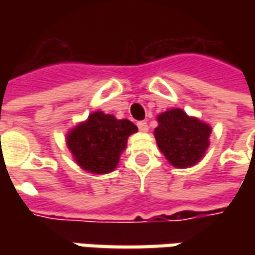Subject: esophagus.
<instances>
[{"label": "esophagus", "mask_w": 255, "mask_h": 255, "mask_svg": "<svg viewBox=\"0 0 255 255\" xmlns=\"http://www.w3.org/2000/svg\"><path fill=\"white\" fill-rule=\"evenodd\" d=\"M137 128H139L140 132H147V130H149V126H147V123L146 122H139L137 123Z\"/></svg>", "instance_id": "34e87169"}]
</instances>
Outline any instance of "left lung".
Segmentation results:
<instances>
[{"label":"left lung","instance_id":"left-lung-1","mask_svg":"<svg viewBox=\"0 0 255 255\" xmlns=\"http://www.w3.org/2000/svg\"><path fill=\"white\" fill-rule=\"evenodd\" d=\"M156 143L166 160L176 169H187L204 157L210 146L211 126L189 116L180 108L157 115Z\"/></svg>","mask_w":255,"mask_h":255}]
</instances>
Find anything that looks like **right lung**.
I'll list each match as a JSON object with an SVG mask.
<instances>
[{"label": "right lung", "mask_w": 255, "mask_h": 255, "mask_svg": "<svg viewBox=\"0 0 255 255\" xmlns=\"http://www.w3.org/2000/svg\"><path fill=\"white\" fill-rule=\"evenodd\" d=\"M137 126L128 119L96 111L66 133V146L85 171L106 174L116 169L128 139Z\"/></svg>", "instance_id": "1"}]
</instances>
